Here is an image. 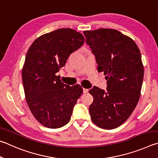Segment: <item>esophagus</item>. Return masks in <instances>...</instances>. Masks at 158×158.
<instances>
[{
  "label": "esophagus",
  "instance_id": "obj_1",
  "mask_svg": "<svg viewBox=\"0 0 158 158\" xmlns=\"http://www.w3.org/2000/svg\"><path fill=\"white\" fill-rule=\"evenodd\" d=\"M88 92H89V89L83 88V93H88Z\"/></svg>",
  "mask_w": 158,
  "mask_h": 158
}]
</instances>
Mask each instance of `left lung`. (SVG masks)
<instances>
[{"label":"left lung","instance_id":"obj_1","mask_svg":"<svg viewBox=\"0 0 158 158\" xmlns=\"http://www.w3.org/2000/svg\"><path fill=\"white\" fill-rule=\"evenodd\" d=\"M92 50L98 71L104 72L107 92L97 87L89 90L93 123L103 129H114L128 119L139 100L143 66L139 49L131 38L114 29L83 32Z\"/></svg>","mask_w":158,"mask_h":158}]
</instances>
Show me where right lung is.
Segmentation results:
<instances>
[{"label": "right lung", "instance_id": "1", "mask_svg": "<svg viewBox=\"0 0 158 158\" xmlns=\"http://www.w3.org/2000/svg\"><path fill=\"white\" fill-rule=\"evenodd\" d=\"M84 42L80 32L60 28L36 39L27 52L22 69L25 96L32 114L44 126L61 128L71 119L83 90L79 85L66 86L56 73Z\"/></svg>", "mask_w": 158, "mask_h": 158}]
</instances>
